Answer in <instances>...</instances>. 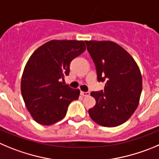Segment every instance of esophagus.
<instances>
[{"label":"esophagus","mask_w":159,"mask_h":159,"mask_svg":"<svg viewBox=\"0 0 159 159\" xmlns=\"http://www.w3.org/2000/svg\"><path fill=\"white\" fill-rule=\"evenodd\" d=\"M81 95L82 96H89L90 95V93H89V92H81Z\"/></svg>","instance_id":"esophagus-1"}]
</instances>
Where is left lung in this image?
Segmentation results:
<instances>
[{
    "label": "left lung",
    "instance_id": "1",
    "mask_svg": "<svg viewBox=\"0 0 159 159\" xmlns=\"http://www.w3.org/2000/svg\"><path fill=\"white\" fill-rule=\"evenodd\" d=\"M99 81L104 91L92 92L96 105L89 110L90 118L104 127L123 124L133 115L140 102L142 75L131 55L111 41H85Z\"/></svg>",
    "mask_w": 159,
    "mask_h": 159
}]
</instances>
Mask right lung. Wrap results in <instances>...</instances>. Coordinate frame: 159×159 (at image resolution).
Segmentation results:
<instances>
[{"instance_id":"add662e5","label":"right lung","mask_w":159,"mask_h":159,"mask_svg":"<svg viewBox=\"0 0 159 159\" xmlns=\"http://www.w3.org/2000/svg\"><path fill=\"white\" fill-rule=\"evenodd\" d=\"M83 41L52 40L37 48L23 70L21 93L26 109L36 122L50 125L66 116L79 89L64 84L70 63L85 51Z\"/></svg>"}]
</instances>
